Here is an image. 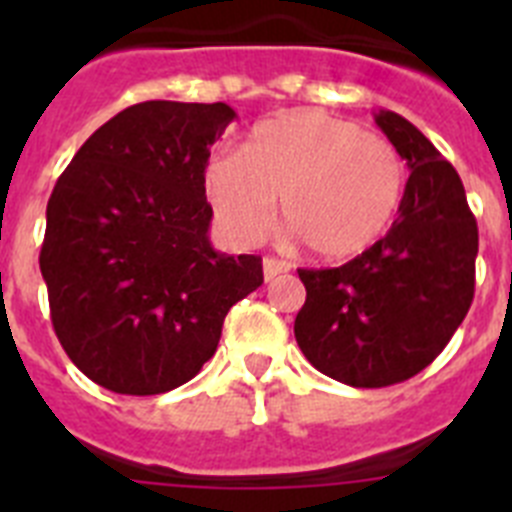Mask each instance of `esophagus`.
Segmentation results:
<instances>
[{"mask_svg":"<svg viewBox=\"0 0 512 512\" xmlns=\"http://www.w3.org/2000/svg\"><path fill=\"white\" fill-rule=\"evenodd\" d=\"M284 271H289L287 261H279V259H271V256H266V259H264V279H266V282H271V279L279 277V274H284Z\"/></svg>","mask_w":512,"mask_h":512,"instance_id":"obj_1","label":"esophagus"}]
</instances>
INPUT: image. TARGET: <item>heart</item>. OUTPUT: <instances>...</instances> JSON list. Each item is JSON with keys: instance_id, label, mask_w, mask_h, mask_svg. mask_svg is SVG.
Segmentation results:
<instances>
[{"instance_id": "obj_1", "label": "heart", "mask_w": 512, "mask_h": 512, "mask_svg": "<svg viewBox=\"0 0 512 512\" xmlns=\"http://www.w3.org/2000/svg\"><path fill=\"white\" fill-rule=\"evenodd\" d=\"M408 171L390 140L318 110L253 125L238 153L205 166V192L225 233L253 241L274 200L282 225L318 259L359 256L395 223Z\"/></svg>"}]
</instances>
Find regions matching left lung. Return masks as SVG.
<instances>
[{
    "label": "left lung",
    "instance_id": "8db88e82",
    "mask_svg": "<svg viewBox=\"0 0 512 512\" xmlns=\"http://www.w3.org/2000/svg\"><path fill=\"white\" fill-rule=\"evenodd\" d=\"M374 122L410 169L397 220L348 264L297 269L307 289L297 346L351 387L405 382L441 354L472 305L479 248L454 166L397 112H374Z\"/></svg>",
    "mask_w": 512,
    "mask_h": 512
}]
</instances>
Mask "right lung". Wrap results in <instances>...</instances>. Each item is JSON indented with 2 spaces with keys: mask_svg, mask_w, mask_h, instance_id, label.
<instances>
[{
  "mask_svg": "<svg viewBox=\"0 0 512 512\" xmlns=\"http://www.w3.org/2000/svg\"><path fill=\"white\" fill-rule=\"evenodd\" d=\"M225 102H140L117 112L58 176L40 248L51 320L104 390L161 395L200 374L230 307L264 284L259 256L212 248L210 146Z\"/></svg>",
  "mask_w": 512,
  "mask_h": 512,
  "instance_id": "right-lung-1",
  "label": "right lung"
}]
</instances>
